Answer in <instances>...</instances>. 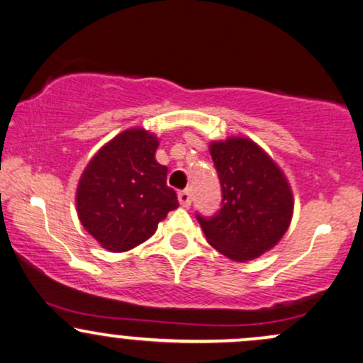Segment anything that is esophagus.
<instances>
[{
    "mask_svg": "<svg viewBox=\"0 0 363 363\" xmlns=\"http://www.w3.org/2000/svg\"><path fill=\"white\" fill-rule=\"evenodd\" d=\"M177 198H179V203H181L182 206H189L191 205V191L189 189H182V191H179V194H177Z\"/></svg>",
    "mask_w": 363,
    "mask_h": 363,
    "instance_id": "esophagus-1",
    "label": "esophagus"
}]
</instances>
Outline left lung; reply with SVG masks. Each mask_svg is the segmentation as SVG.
<instances>
[{
	"mask_svg": "<svg viewBox=\"0 0 363 363\" xmlns=\"http://www.w3.org/2000/svg\"><path fill=\"white\" fill-rule=\"evenodd\" d=\"M222 208L205 218L196 215L206 240L230 259L259 257L285 235L294 213L289 181L274 160L249 138L232 136L210 145Z\"/></svg>",
	"mask_w": 363,
	"mask_h": 363,
	"instance_id": "left-lung-1",
	"label": "left lung"
}]
</instances>
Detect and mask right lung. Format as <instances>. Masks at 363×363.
<instances>
[{
	"label": "right lung",
	"instance_id": "obj_1",
	"mask_svg": "<svg viewBox=\"0 0 363 363\" xmlns=\"http://www.w3.org/2000/svg\"><path fill=\"white\" fill-rule=\"evenodd\" d=\"M158 140L143 128L119 133L95 153L77 187L85 230L111 252H124L155 234L179 206L167 167L155 160Z\"/></svg>",
	"mask_w": 363,
	"mask_h": 363
}]
</instances>
